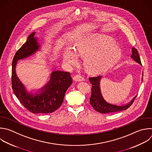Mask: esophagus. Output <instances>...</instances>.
Wrapping results in <instances>:
<instances>
[{
    "instance_id": "obj_1",
    "label": "esophagus",
    "mask_w": 152,
    "mask_h": 152,
    "mask_svg": "<svg viewBox=\"0 0 152 152\" xmlns=\"http://www.w3.org/2000/svg\"><path fill=\"white\" fill-rule=\"evenodd\" d=\"M73 80L75 81V82H81V81H83L84 80V79L83 77H82L81 76H79V75H76L75 76L73 77Z\"/></svg>"
}]
</instances>
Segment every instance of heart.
I'll use <instances>...</instances> for the list:
<instances>
[{
  "instance_id": "1",
  "label": "heart",
  "mask_w": 152,
  "mask_h": 152,
  "mask_svg": "<svg viewBox=\"0 0 152 152\" xmlns=\"http://www.w3.org/2000/svg\"><path fill=\"white\" fill-rule=\"evenodd\" d=\"M77 56L85 57L84 66L88 72L98 75L115 65L121 58L122 50L113 40L96 36L77 43L75 52L66 49L63 54L64 63L69 66L76 64Z\"/></svg>"
}]
</instances>
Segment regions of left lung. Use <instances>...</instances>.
Returning <instances> with one entry per match:
<instances>
[{
  "label": "left lung",
  "instance_id": "1",
  "mask_svg": "<svg viewBox=\"0 0 152 152\" xmlns=\"http://www.w3.org/2000/svg\"><path fill=\"white\" fill-rule=\"evenodd\" d=\"M131 58L136 63L141 65L138 50L135 48H132ZM102 78V76L89 78V80L92 84L91 96L89 98V100L90 104L92 107L96 112L101 113H110L121 112L122 110H125L129 108L134 102L137 96H134L129 103L124 105H116L106 102L102 95V92H101L99 83ZM141 80H142V77Z\"/></svg>",
  "mask_w": 152,
  "mask_h": 152
}]
</instances>
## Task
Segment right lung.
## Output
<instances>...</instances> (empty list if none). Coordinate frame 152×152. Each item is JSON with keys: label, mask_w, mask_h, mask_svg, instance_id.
<instances>
[{"label": "right lung", "mask_w": 152, "mask_h": 152, "mask_svg": "<svg viewBox=\"0 0 152 152\" xmlns=\"http://www.w3.org/2000/svg\"><path fill=\"white\" fill-rule=\"evenodd\" d=\"M33 32L27 37V41L17 50L12 64V87L13 91L20 103L30 112L37 114L53 113L58 109L64 101L67 89L72 83L69 72L54 71L50 76L49 81L36 92H28L18 77L15 68L18 60L34 54L40 46Z\"/></svg>", "instance_id": "add662e5"}]
</instances>
